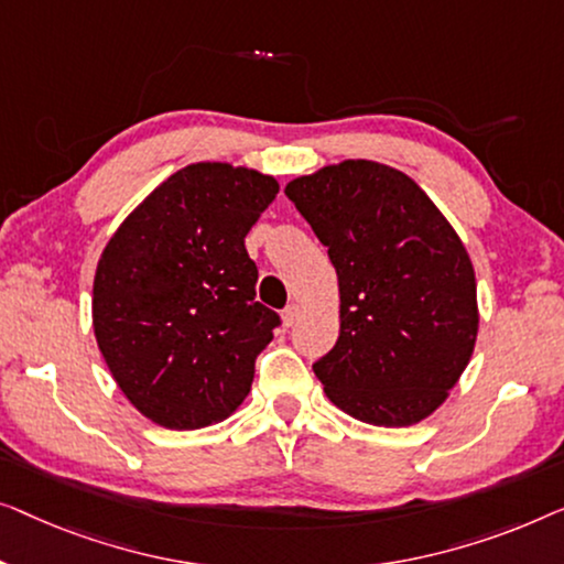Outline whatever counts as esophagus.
<instances>
[{"label": "esophagus", "instance_id": "1", "mask_svg": "<svg viewBox=\"0 0 564 564\" xmlns=\"http://www.w3.org/2000/svg\"><path fill=\"white\" fill-rule=\"evenodd\" d=\"M299 314H301V306H299V304H289V306H285L283 314H281L285 327H293V324L299 322Z\"/></svg>", "mask_w": 564, "mask_h": 564}]
</instances>
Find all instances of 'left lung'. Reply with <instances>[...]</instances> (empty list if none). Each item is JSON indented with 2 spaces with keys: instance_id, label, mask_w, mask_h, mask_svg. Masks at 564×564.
Here are the masks:
<instances>
[{
  "instance_id": "1",
  "label": "left lung",
  "mask_w": 564,
  "mask_h": 564,
  "mask_svg": "<svg viewBox=\"0 0 564 564\" xmlns=\"http://www.w3.org/2000/svg\"><path fill=\"white\" fill-rule=\"evenodd\" d=\"M339 281L337 345L314 362L324 393L376 426L437 411L478 337L463 240L416 181L376 161L324 165L285 186Z\"/></svg>"
}]
</instances>
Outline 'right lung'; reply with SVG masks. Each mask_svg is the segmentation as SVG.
<instances>
[{
  "instance_id": "1",
  "label": "right lung",
  "mask_w": 564,
  "mask_h": 564,
  "mask_svg": "<svg viewBox=\"0 0 564 564\" xmlns=\"http://www.w3.org/2000/svg\"><path fill=\"white\" fill-rule=\"evenodd\" d=\"M279 181L192 163L127 217L94 275V335L127 401L165 430H202L245 401L281 316L256 301L245 235Z\"/></svg>"
}]
</instances>
